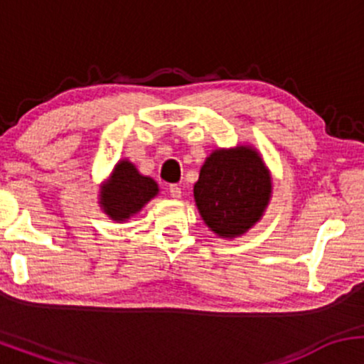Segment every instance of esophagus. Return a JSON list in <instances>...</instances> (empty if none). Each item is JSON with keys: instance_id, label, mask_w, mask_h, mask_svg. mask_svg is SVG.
Masks as SVG:
<instances>
[{"instance_id": "1", "label": "esophagus", "mask_w": 364, "mask_h": 364, "mask_svg": "<svg viewBox=\"0 0 364 364\" xmlns=\"http://www.w3.org/2000/svg\"><path fill=\"white\" fill-rule=\"evenodd\" d=\"M169 193L173 198H181V188L178 185H169Z\"/></svg>"}]
</instances>
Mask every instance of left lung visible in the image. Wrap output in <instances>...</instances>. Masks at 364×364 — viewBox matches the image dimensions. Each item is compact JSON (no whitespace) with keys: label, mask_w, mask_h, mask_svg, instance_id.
I'll list each match as a JSON object with an SVG mask.
<instances>
[{"label":"left lung","mask_w":364,"mask_h":364,"mask_svg":"<svg viewBox=\"0 0 364 364\" xmlns=\"http://www.w3.org/2000/svg\"><path fill=\"white\" fill-rule=\"evenodd\" d=\"M270 195L272 178L260 154L250 145L214 150L193 186L203 223L229 240L245 235L262 219Z\"/></svg>","instance_id":"1"}]
</instances>
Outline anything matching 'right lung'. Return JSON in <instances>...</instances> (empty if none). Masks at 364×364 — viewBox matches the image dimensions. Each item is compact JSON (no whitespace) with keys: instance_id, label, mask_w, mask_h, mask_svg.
Instances as JSON below:
<instances>
[{"instance_id":"right-lung-1","label":"right lung","mask_w":364,"mask_h":364,"mask_svg":"<svg viewBox=\"0 0 364 364\" xmlns=\"http://www.w3.org/2000/svg\"><path fill=\"white\" fill-rule=\"evenodd\" d=\"M99 193L102 210L116 223H123L139 214L145 203L159 193V186L152 178L140 174L132 162L123 159L114 166Z\"/></svg>"}]
</instances>
